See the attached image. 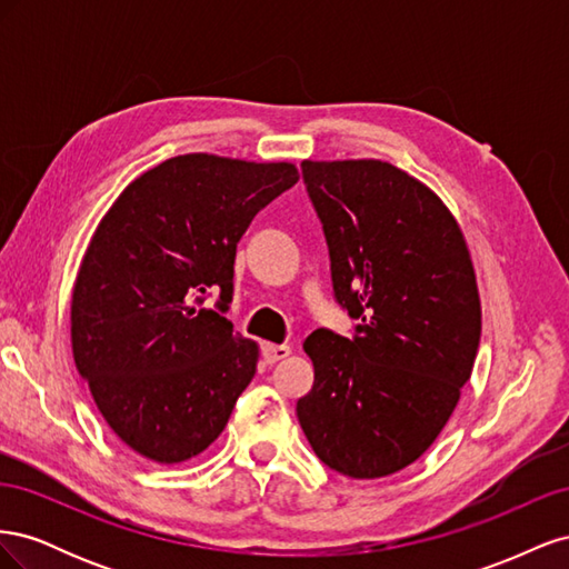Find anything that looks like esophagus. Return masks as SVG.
Listing matches in <instances>:
<instances>
[{
  "mask_svg": "<svg viewBox=\"0 0 569 569\" xmlns=\"http://www.w3.org/2000/svg\"><path fill=\"white\" fill-rule=\"evenodd\" d=\"M291 353V349L287 347V343H263V360L268 366L278 363V360L287 358Z\"/></svg>",
  "mask_w": 569,
  "mask_h": 569,
  "instance_id": "34e87169",
  "label": "esophagus"
}]
</instances>
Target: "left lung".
I'll list each match as a JSON object with an SVG mask.
<instances>
[{"mask_svg": "<svg viewBox=\"0 0 569 569\" xmlns=\"http://www.w3.org/2000/svg\"><path fill=\"white\" fill-rule=\"evenodd\" d=\"M337 301L356 337L303 341L313 387L297 403L316 456L353 479L416 462L453 416L481 335L472 256L432 189L377 159L301 163Z\"/></svg>", "mask_w": 569, "mask_h": 569, "instance_id": "1", "label": "left lung"}]
</instances>
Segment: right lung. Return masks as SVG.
<instances>
[{"label":"right lung","instance_id":"obj_1","mask_svg":"<svg viewBox=\"0 0 569 569\" xmlns=\"http://www.w3.org/2000/svg\"><path fill=\"white\" fill-rule=\"evenodd\" d=\"M299 180L289 161L182 153L137 176L90 239L71 297V347L101 418L128 449L178 465L226 429L258 343L201 309L232 297L253 216Z\"/></svg>","mask_w":569,"mask_h":569}]
</instances>
